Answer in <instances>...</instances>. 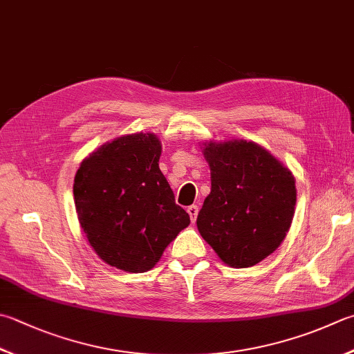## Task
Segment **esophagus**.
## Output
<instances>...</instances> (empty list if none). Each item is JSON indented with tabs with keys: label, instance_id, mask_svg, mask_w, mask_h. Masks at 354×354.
<instances>
[{
	"label": "esophagus",
	"instance_id": "34e87169",
	"mask_svg": "<svg viewBox=\"0 0 354 354\" xmlns=\"http://www.w3.org/2000/svg\"><path fill=\"white\" fill-rule=\"evenodd\" d=\"M188 214H189L191 222L194 223V222H196V218H197V214H198V208H197L196 205H191V206H188Z\"/></svg>",
	"mask_w": 354,
	"mask_h": 354
}]
</instances>
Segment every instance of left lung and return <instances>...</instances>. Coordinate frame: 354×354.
<instances>
[{
	"mask_svg": "<svg viewBox=\"0 0 354 354\" xmlns=\"http://www.w3.org/2000/svg\"><path fill=\"white\" fill-rule=\"evenodd\" d=\"M211 192L197 228L223 263L248 268L283 242L295 216L296 180L270 151L242 138L205 142Z\"/></svg>",
	"mask_w": 354,
	"mask_h": 354,
	"instance_id": "obj_1",
	"label": "left lung"
}]
</instances>
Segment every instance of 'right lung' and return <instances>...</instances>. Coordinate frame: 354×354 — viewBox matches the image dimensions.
Here are the masks:
<instances>
[{
  "mask_svg": "<svg viewBox=\"0 0 354 354\" xmlns=\"http://www.w3.org/2000/svg\"><path fill=\"white\" fill-rule=\"evenodd\" d=\"M152 132L122 136L86 157L73 178L78 222L97 256L126 272L152 270L189 225L158 168Z\"/></svg>",
  "mask_w": 354,
  "mask_h": 354,
  "instance_id": "1",
  "label": "right lung"
}]
</instances>
